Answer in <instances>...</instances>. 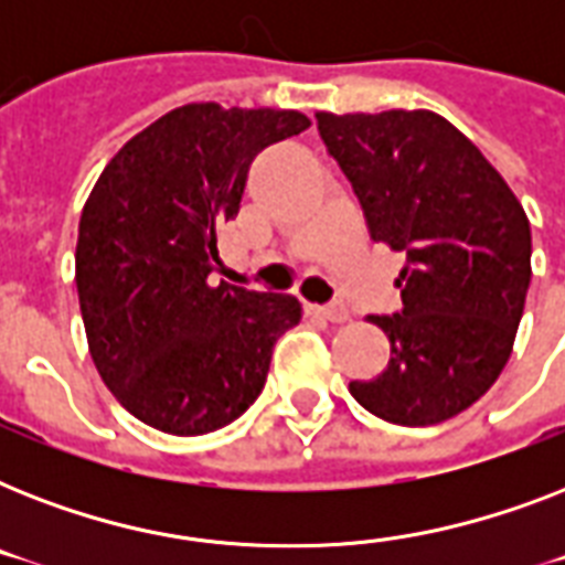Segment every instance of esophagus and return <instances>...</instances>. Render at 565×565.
Returning <instances> with one entry per match:
<instances>
[{"mask_svg":"<svg viewBox=\"0 0 565 565\" xmlns=\"http://www.w3.org/2000/svg\"><path fill=\"white\" fill-rule=\"evenodd\" d=\"M317 317H326L328 322H334V326H343V322H349V308H343V305H331V308H310Z\"/></svg>","mask_w":565,"mask_h":565,"instance_id":"esophagus-1","label":"esophagus"}]
</instances>
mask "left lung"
Masks as SVG:
<instances>
[{
  "label": "left lung",
  "instance_id": "8db88e82",
  "mask_svg": "<svg viewBox=\"0 0 565 565\" xmlns=\"http://www.w3.org/2000/svg\"><path fill=\"white\" fill-rule=\"evenodd\" d=\"M319 135L361 199L375 243L407 255L404 310L372 317L390 363L349 393L395 425H437L510 361L531 284V222L469 137L434 110L331 114Z\"/></svg>",
  "mask_w": 565,
  "mask_h": 565
}]
</instances>
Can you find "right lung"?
Masks as SVG:
<instances>
[{
  "instance_id": "obj_1",
  "label": "right lung",
  "mask_w": 565,
  "mask_h": 565,
  "mask_svg": "<svg viewBox=\"0 0 565 565\" xmlns=\"http://www.w3.org/2000/svg\"><path fill=\"white\" fill-rule=\"evenodd\" d=\"M310 119L287 108L193 102L135 135L84 202L75 287L87 349L131 416L199 437L248 411L296 296L211 284L216 237L237 216L248 167Z\"/></svg>"
}]
</instances>
